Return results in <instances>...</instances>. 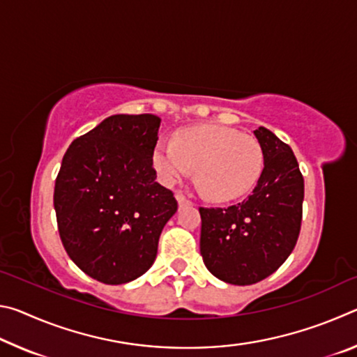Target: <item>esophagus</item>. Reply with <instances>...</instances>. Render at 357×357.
<instances>
[{"instance_id": "obj_1", "label": "esophagus", "mask_w": 357, "mask_h": 357, "mask_svg": "<svg viewBox=\"0 0 357 357\" xmlns=\"http://www.w3.org/2000/svg\"><path fill=\"white\" fill-rule=\"evenodd\" d=\"M176 198H178V203H179V206H187V204H192V202L189 200V198L184 197L183 193H178Z\"/></svg>"}]
</instances>
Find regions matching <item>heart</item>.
Returning <instances> with one entry per match:
<instances>
[{
    "mask_svg": "<svg viewBox=\"0 0 357 357\" xmlns=\"http://www.w3.org/2000/svg\"><path fill=\"white\" fill-rule=\"evenodd\" d=\"M153 162L164 184H176L197 168V183L204 195L229 202L255 187L263 170V149L249 134L203 124L179 130L174 142H157Z\"/></svg>",
    "mask_w": 357,
    "mask_h": 357,
    "instance_id": "1",
    "label": "heart"
}]
</instances>
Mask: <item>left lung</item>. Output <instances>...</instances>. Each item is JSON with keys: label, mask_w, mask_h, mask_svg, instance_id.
<instances>
[{"label": "left lung", "mask_w": 357, "mask_h": 357, "mask_svg": "<svg viewBox=\"0 0 357 357\" xmlns=\"http://www.w3.org/2000/svg\"><path fill=\"white\" fill-rule=\"evenodd\" d=\"M264 168L255 189L227 208H200V252L211 274L252 285L275 273L298 243L304 178L291 148L266 128L255 132Z\"/></svg>", "instance_id": "1"}]
</instances>
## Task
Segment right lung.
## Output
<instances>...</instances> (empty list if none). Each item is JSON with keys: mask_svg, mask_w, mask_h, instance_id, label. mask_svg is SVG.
Listing matches in <instances>:
<instances>
[{"mask_svg": "<svg viewBox=\"0 0 357 357\" xmlns=\"http://www.w3.org/2000/svg\"><path fill=\"white\" fill-rule=\"evenodd\" d=\"M160 118L113 114L75 138L63 157L53 204L66 252L107 285L137 279L153 266L173 192L155 183Z\"/></svg>", "mask_w": 357, "mask_h": 357, "instance_id": "1", "label": "right lung"}]
</instances>
